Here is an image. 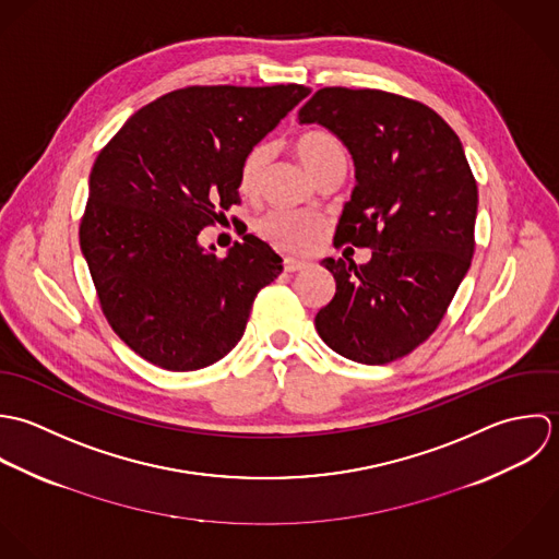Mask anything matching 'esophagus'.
<instances>
[{
  "label": "esophagus",
  "mask_w": 559,
  "mask_h": 559,
  "mask_svg": "<svg viewBox=\"0 0 559 559\" xmlns=\"http://www.w3.org/2000/svg\"><path fill=\"white\" fill-rule=\"evenodd\" d=\"M283 267H285V272H302V270H307V267H309V263H307V261H302V259L285 257Z\"/></svg>",
  "instance_id": "esophagus-1"
}]
</instances>
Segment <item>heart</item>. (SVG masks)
<instances>
[{"instance_id": "obj_1", "label": "heart", "mask_w": 559, "mask_h": 559, "mask_svg": "<svg viewBox=\"0 0 559 559\" xmlns=\"http://www.w3.org/2000/svg\"><path fill=\"white\" fill-rule=\"evenodd\" d=\"M294 151L305 168L316 177L333 157L343 155L338 138L324 129H311L296 138ZM270 159V146L259 142L246 151L237 170V190L243 197H252L259 190L263 168ZM324 228V218L309 212L272 210L257 218L254 230L261 239L287 252H302L316 243Z\"/></svg>"}]
</instances>
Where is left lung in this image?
Instances as JSON below:
<instances>
[{"label": "left lung", "instance_id": "1", "mask_svg": "<svg viewBox=\"0 0 559 559\" xmlns=\"http://www.w3.org/2000/svg\"><path fill=\"white\" fill-rule=\"evenodd\" d=\"M298 116L354 159L336 248H371L362 265L324 259L336 292L316 329L349 360L402 358L439 329L475 250L477 183L462 142L432 108L371 88H322Z\"/></svg>", "mask_w": 559, "mask_h": 559}]
</instances>
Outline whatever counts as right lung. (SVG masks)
I'll return each instance as SVG.
<instances>
[{
	"instance_id": "obj_1",
	"label": "right lung",
	"mask_w": 559,
	"mask_h": 559,
	"mask_svg": "<svg viewBox=\"0 0 559 559\" xmlns=\"http://www.w3.org/2000/svg\"><path fill=\"white\" fill-rule=\"evenodd\" d=\"M311 88L188 86L133 114L91 170L80 223L102 311L144 360L194 371L226 356L283 270L259 237L218 257L199 233L239 203L237 170Z\"/></svg>"
}]
</instances>
